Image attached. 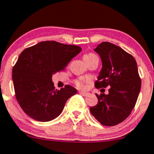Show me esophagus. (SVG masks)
<instances>
[{"mask_svg":"<svg viewBox=\"0 0 154 154\" xmlns=\"http://www.w3.org/2000/svg\"><path fill=\"white\" fill-rule=\"evenodd\" d=\"M79 93H80V94H81L82 96H84V97H87V96H89V95H90V93H87V92L80 91V92H79Z\"/></svg>","mask_w":154,"mask_h":154,"instance_id":"esophagus-1","label":"esophagus"}]
</instances>
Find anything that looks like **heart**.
I'll return each instance as SVG.
<instances>
[{"mask_svg":"<svg viewBox=\"0 0 154 154\" xmlns=\"http://www.w3.org/2000/svg\"><path fill=\"white\" fill-rule=\"evenodd\" d=\"M97 57V55H95V54H93V53H89V54H85V55L84 56V61L91 59V58H93V57ZM85 82H86V80H84V78H80L78 79V80H76L74 83H75V85L77 86L78 88H84V83H85Z\"/></svg>","mask_w":154,"mask_h":154,"instance_id":"obj_1","label":"heart"}]
</instances>
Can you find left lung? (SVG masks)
Returning <instances> with one entry per match:
<instances>
[{
  "label": "left lung",
  "mask_w": 154,
  "mask_h": 154,
  "mask_svg": "<svg viewBox=\"0 0 154 154\" xmlns=\"http://www.w3.org/2000/svg\"><path fill=\"white\" fill-rule=\"evenodd\" d=\"M94 51L103 64L95 87L110 88L109 94H96L98 103L90 107V112L103 125L114 126L128 117L137 102L141 87L137 62L131 54L108 42Z\"/></svg>",
  "instance_id": "8db88e82"
}]
</instances>
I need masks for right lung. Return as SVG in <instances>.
<instances>
[{"instance_id":"right-lung-1","label":"right lung","mask_w":154,"mask_h":154,"mask_svg":"<svg viewBox=\"0 0 154 154\" xmlns=\"http://www.w3.org/2000/svg\"><path fill=\"white\" fill-rule=\"evenodd\" d=\"M81 50L74 45L45 41L21 52L12 78L16 98L26 114L38 122H49L62 112L77 90L70 85L55 90L52 75L64 70Z\"/></svg>"}]
</instances>
